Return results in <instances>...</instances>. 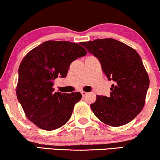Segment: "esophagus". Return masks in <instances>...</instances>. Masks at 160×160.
Instances as JSON below:
<instances>
[{
	"label": "esophagus",
	"instance_id": "obj_1",
	"mask_svg": "<svg viewBox=\"0 0 160 160\" xmlns=\"http://www.w3.org/2000/svg\"><path fill=\"white\" fill-rule=\"evenodd\" d=\"M87 94H88L87 92H84V91H82V96H83V97H85L86 95H87Z\"/></svg>",
	"mask_w": 160,
	"mask_h": 160
}]
</instances>
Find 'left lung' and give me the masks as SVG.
<instances>
[{
	"label": "left lung",
	"instance_id": "1",
	"mask_svg": "<svg viewBox=\"0 0 160 160\" xmlns=\"http://www.w3.org/2000/svg\"><path fill=\"white\" fill-rule=\"evenodd\" d=\"M81 45L95 56L114 84L110 97L97 96L90 105L96 117L111 126H121L137 116L145 103L149 76L138 52L114 39H98Z\"/></svg>",
	"mask_w": 160,
	"mask_h": 160
}]
</instances>
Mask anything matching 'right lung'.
I'll return each mask as SVG.
<instances>
[{"instance_id": "1", "label": "right lung", "mask_w": 160, "mask_h": 160, "mask_svg": "<svg viewBox=\"0 0 160 160\" xmlns=\"http://www.w3.org/2000/svg\"><path fill=\"white\" fill-rule=\"evenodd\" d=\"M84 48L68 41H46L27 53L18 68L17 96L30 121L52 131L70 119L80 92H54L58 77L67 76L71 63L87 55Z\"/></svg>"}]
</instances>
